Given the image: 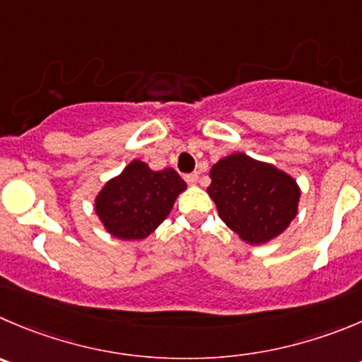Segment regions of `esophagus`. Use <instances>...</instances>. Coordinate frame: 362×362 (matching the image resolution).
I'll use <instances>...</instances> for the list:
<instances>
[{"mask_svg": "<svg viewBox=\"0 0 362 362\" xmlns=\"http://www.w3.org/2000/svg\"><path fill=\"white\" fill-rule=\"evenodd\" d=\"M185 181H187L188 185H197L199 174H197V172H194V174H187V175H185Z\"/></svg>", "mask_w": 362, "mask_h": 362, "instance_id": "esophagus-1", "label": "esophagus"}]
</instances>
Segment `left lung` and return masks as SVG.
<instances>
[{"label":"left lung","instance_id":"8db88e82","mask_svg":"<svg viewBox=\"0 0 362 362\" xmlns=\"http://www.w3.org/2000/svg\"><path fill=\"white\" fill-rule=\"evenodd\" d=\"M208 195L218 216L249 245H263L282 235L298 213L297 179L275 165L233 153L209 170Z\"/></svg>","mask_w":362,"mask_h":362}]
</instances>
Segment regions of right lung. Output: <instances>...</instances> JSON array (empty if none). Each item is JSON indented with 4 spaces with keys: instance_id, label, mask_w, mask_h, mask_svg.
<instances>
[{
    "instance_id": "1",
    "label": "right lung",
    "mask_w": 362,
    "mask_h": 362,
    "mask_svg": "<svg viewBox=\"0 0 362 362\" xmlns=\"http://www.w3.org/2000/svg\"><path fill=\"white\" fill-rule=\"evenodd\" d=\"M185 190L187 183L174 168L153 170L146 161L132 160L103 185L94 209L108 235L126 242L146 240L170 215Z\"/></svg>"
}]
</instances>
